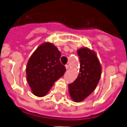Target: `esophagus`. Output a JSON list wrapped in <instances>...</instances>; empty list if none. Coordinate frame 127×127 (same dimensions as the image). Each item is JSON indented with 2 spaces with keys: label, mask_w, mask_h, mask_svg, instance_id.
I'll list each match as a JSON object with an SVG mask.
<instances>
[{
  "label": "esophagus",
  "mask_w": 127,
  "mask_h": 127,
  "mask_svg": "<svg viewBox=\"0 0 127 127\" xmlns=\"http://www.w3.org/2000/svg\"><path fill=\"white\" fill-rule=\"evenodd\" d=\"M65 67H66V69H69V65L66 64V66H65Z\"/></svg>",
  "instance_id": "34e87169"
}]
</instances>
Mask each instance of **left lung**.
<instances>
[{"label": "left lung", "mask_w": 127, "mask_h": 127, "mask_svg": "<svg viewBox=\"0 0 127 127\" xmlns=\"http://www.w3.org/2000/svg\"><path fill=\"white\" fill-rule=\"evenodd\" d=\"M80 61V73L75 81L68 85L71 98L81 102L95 90L101 74V66L96 54L87 47L77 51Z\"/></svg>", "instance_id": "8db88e82"}]
</instances>
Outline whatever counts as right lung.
<instances>
[{
	"mask_svg": "<svg viewBox=\"0 0 127 127\" xmlns=\"http://www.w3.org/2000/svg\"><path fill=\"white\" fill-rule=\"evenodd\" d=\"M61 52L53 43L40 44L28 60L26 78L33 94L44 96L54 83L64 75L66 67L61 63Z\"/></svg>",
	"mask_w": 127,
	"mask_h": 127,
	"instance_id": "add662e5",
	"label": "right lung"
}]
</instances>
